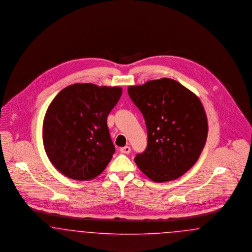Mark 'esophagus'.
<instances>
[{
	"label": "esophagus",
	"mask_w": 252,
	"mask_h": 252,
	"mask_svg": "<svg viewBox=\"0 0 252 252\" xmlns=\"http://www.w3.org/2000/svg\"><path fill=\"white\" fill-rule=\"evenodd\" d=\"M121 154H128L131 153V148L129 146H125L121 149Z\"/></svg>",
	"instance_id": "34e87169"
}]
</instances>
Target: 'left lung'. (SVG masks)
Returning a JSON list of instances; mask_svg holds the SVG:
<instances>
[{"instance_id":"left-lung-1","label":"left lung","mask_w":252,"mask_h":252,"mask_svg":"<svg viewBox=\"0 0 252 252\" xmlns=\"http://www.w3.org/2000/svg\"><path fill=\"white\" fill-rule=\"evenodd\" d=\"M141 111L148 146L134 161L156 183L173 181L197 162L208 134V121L196 94L175 80L162 78L128 88Z\"/></svg>"}]
</instances>
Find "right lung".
Returning <instances> with one entry per match:
<instances>
[{
  "label": "right lung",
  "instance_id": "add662e5",
  "mask_svg": "<svg viewBox=\"0 0 252 252\" xmlns=\"http://www.w3.org/2000/svg\"><path fill=\"white\" fill-rule=\"evenodd\" d=\"M121 94L120 87L74 84L53 99L44 118V149L63 175L88 181L109 164L115 146L107 117Z\"/></svg>",
  "mask_w": 252,
  "mask_h": 252
}]
</instances>
